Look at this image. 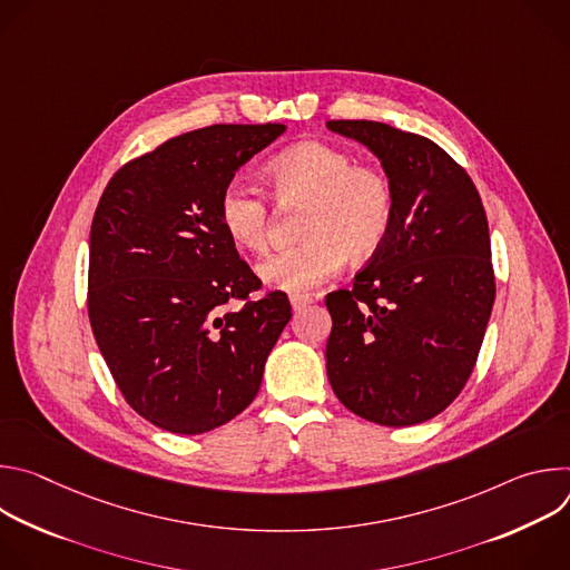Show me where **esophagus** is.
Returning <instances> with one entry per match:
<instances>
[{"mask_svg": "<svg viewBox=\"0 0 570 570\" xmlns=\"http://www.w3.org/2000/svg\"><path fill=\"white\" fill-rule=\"evenodd\" d=\"M311 302H313V299H311V295H306V293H293V295H291V306H293L295 311L308 306Z\"/></svg>", "mask_w": 570, "mask_h": 570, "instance_id": "1", "label": "esophagus"}]
</instances>
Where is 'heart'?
Here are the masks:
<instances>
[{
    "mask_svg": "<svg viewBox=\"0 0 570 570\" xmlns=\"http://www.w3.org/2000/svg\"><path fill=\"white\" fill-rule=\"evenodd\" d=\"M271 189L286 205H304L302 243L264 259L259 277L279 291H308L345 262L372 257L390 234L394 194L387 178L356 167L332 144L302 141L282 150L268 167ZM218 220L236 246L262 253L271 232V207L248 183L232 180L218 198Z\"/></svg>",
    "mask_w": 570,
    "mask_h": 570,
    "instance_id": "heart-1",
    "label": "heart"
}]
</instances>
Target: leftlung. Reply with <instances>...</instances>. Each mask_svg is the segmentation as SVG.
<instances>
[{"mask_svg":"<svg viewBox=\"0 0 570 570\" xmlns=\"http://www.w3.org/2000/svg\"><path fill=\"white\" fill-rule=\"evenodd\" d=\"M327 128L379 157L394 194L383 246L352 291L327 295V376L345 409L381 426L440 415L464 387L497 284L482 200L435 141L381 121Z\"/></svg>","mask_w":570,"mask_h":570,"instance_id":"1","label":"left lung"}]
</instances>
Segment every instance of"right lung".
Instances as JSON below:
<instances>
[{"label":"right lung","mask_w":570,"mask_h":570,"mask_svg":"<svg viewBox=\"0 0 570 570\" xmlns=\"http://www.w3.org/2000/svg\"><path fill=\"white\" fill-rule=\"evenodd\" d=\"M284 124H216L157 146L108 183L90 229L88 313L121 394L153 426L198 435L253 403L291 320L218 220L234 174ZM229 298H246L222 313Z\"/></svg>","instance_id":"1"}]
</instances>
